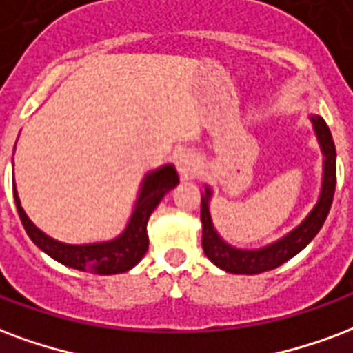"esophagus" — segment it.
<instances>
[{
	"instance_id": "obj_1",
	"label": "esophagus",
	"mask_w": 353,
	"mask_h": 353,
	"mask_svg": "<svg viewBox=\"0 0 353 353\" xmlns=\"http://www.w3.org/2000/svg\"><path fill=\"white\" fill-rule=\"evenodd\" d=\"M176 166L177 170H179V174L183 177L192 176L198 168L196 157L192 155L190 151H181V153H177L176 157Z\"/></svg>"
}]
</instances>
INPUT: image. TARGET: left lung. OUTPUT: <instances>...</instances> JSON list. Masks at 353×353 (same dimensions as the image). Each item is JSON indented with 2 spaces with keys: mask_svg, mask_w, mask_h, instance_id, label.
<instances>
[{
  "mask_svg": "<svg viewBox=\"0 0 353 353\" xmlns=\"http://www.w3.org/2000/svg\"><path fill=\"white\" fill-rule=\"evenodd\" d=\"M312 127H314L316 138L320 143V150L323 155V177L322 190L316 205L310 210V213L299 226L288 232L286 236L281 237L279 241L270 243L262 249H236L224 241L219 236V232L213 226L210 213L211 189L205 187V194H202V210H200V219H202V247L205 256L215 263L216 268L236 273V275H256L263 271L275 270L290 258H294L297 252H301L307 245L316 237L320 228L327 219V213L333 203V194H335L336 185V151L333 137H331L330 127L325 125L320 116H310Z\"/></svg>",
  "mask_w": 353,
  "mask_h": 353,
  "instance_id": "1",
  "label": "left lung"
}]
</instances>
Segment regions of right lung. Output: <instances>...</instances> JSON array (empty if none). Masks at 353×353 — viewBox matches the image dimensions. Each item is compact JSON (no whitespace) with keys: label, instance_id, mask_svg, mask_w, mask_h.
<instances>
[{"label":"right lung","instance_id":"1","mask_svg":"<svg viewBox=\"0 0 353 353\" xmlns=\"http://www.w3.org/2000/svg\"><path fill=\"white\" fill-rule=\"evenodd\" d=\"M177 183H179V177L172 164H164L161 168L145 174L132 215L123 232L110 241L88 243V245H67V243L56 241L50 236H46L31 223L30 216L26 215L18 198L17 187H12V192H14V202H17L18 215H20L23 228L31 237V241L43 252L72 270L88 271L95 275H116V273L132 270L148 252L150 215L163 200L164 194L174 189Z\"/></svg>","mask_w":353,"mask_h":353}]
</instances>
